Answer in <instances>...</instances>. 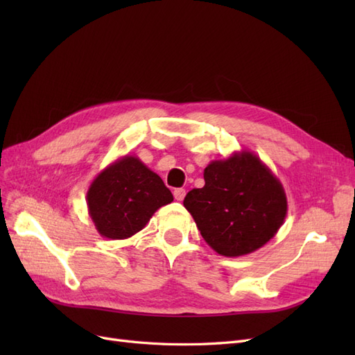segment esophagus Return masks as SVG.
<instances>
[{"label": "esophagus", "instance_id": "esophagus-1", "mask_svg": "<svg viewBox=\"0 0 355 355\" xmlns=\"http://www.w3.org/2000/svg\"><path fill=\"white\" fill-rule=\"evenodd\" d=\"M185 194H187V192H185L184 188H178V189L173 191V196H175V198H176L178 201L184 200V198H185Z\"/></svg>", "mask_w": 355, "mask_h": 355}]
</instances>
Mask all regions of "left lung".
<instances>
[{"instance_id": "obj_1", "label": "left lung", "mask_w": 355, "mask_h": 355, "mask_svg": "<svg viewBox=\"0 0 355 355\" xmlns=\"http://www.w3.org/2000/svg\"><path fill=\"white\" fill-rule=\"evenodd\" d=\"M204 182L188 192L184 206L216 253H253L280 230L287 214L286 192L256 154L244 149L211 161L204 168Z\"/></svg>"}]
</instances>
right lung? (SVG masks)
Segmentation results:
<instances>
[{
	"mask_svg": "<svg viewBox=\"0 0 355 355\" xmlns=\"http://www.w3.org/2000/svg\"><path fill=\"white\" fill-rule=\"evenodd\" d=\"M171 201L163 179L133 155L105 167L87 191L90 218L102 237L110 240L130 239Z\"/></svg>",
	"mask_w": 355,
	"mask_h": 355,
	"instance_id": "1",
	"label": "right lung"
}]
</instances>
